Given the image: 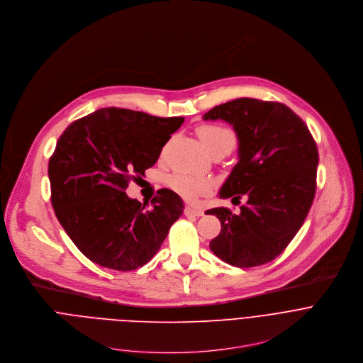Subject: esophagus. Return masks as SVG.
<instances>
[{
	"label": "esophagus",
	"mask_w": 363,
	"mask_h": 363,
	"mask_svg": "<svg viewBox=\"0 0 363 363\" xmlns=\"http://www.w3.org/2000/svg\"><path fill=\"white\" fill-rule=\"evenodd\" d=\"M203 210L199 208V207H190V206H186L184 207V214L186 216H203Z\"/></svg>",
	"instance_id": "esophagus-1"
}]
</instances>
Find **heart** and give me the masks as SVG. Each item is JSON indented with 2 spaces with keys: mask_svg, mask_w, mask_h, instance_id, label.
<instances>
[{
  "mask_svg": "<svg viewBox=\"0 0 363 363\" xmlns=\"http://www.w3.org/2000/svg\"><path fill=\"white\" fill-rule=\"evenodd\" d=\"M197 135L200 137L204 147L211 153L214 150H232L236 144V134L235 131L223 124L207 123L197 127ZM170 187L180 194L183 199L189 201L197 200L200 196L206 194L210 190V183L206 179L176 173L169 180Z\"/></svg>",
  "mask_w": 363,
  "mask_h": 363,
  "instance_id": "b5f03b06",
  "label": "heart"
}]
</instances>
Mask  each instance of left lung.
<instances>
[{"mask_svg": "<svg viewBox=\"0 0 363 363\" xmlns=\"http://www.w3.org/2000/svg\"><path fill=\"white\" fill-rule=\"evenodd\" d=\"M203 118L230 123L239 138V163L219 196L233 203L247 199L238 214L228 207L206 211L222 223L210 250L243 269L269 263L296 236L313 203L316 143L305 121L277 101L236 99Z\"/></svg>", "mask_w": 363, "mask_h": 363, "instance_id": "left-lung-1", "label": "left lung"}]
</instances>
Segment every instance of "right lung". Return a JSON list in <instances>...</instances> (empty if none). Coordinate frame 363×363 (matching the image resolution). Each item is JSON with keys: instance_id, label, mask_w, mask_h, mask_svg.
<instances>
[{"instance_id": "right-lung-1", "label": "right lung", "mask_w": 363, "mask_h": 363, "mask_svg": "<svg viewBox=\"0 0 363 363\" xmlns=\"http://www.w3.org/2000/svg\"><path fill=\"white\" fill-rule=\"evenodd\" d=\"M183 117L108 107L72 121L48 162L58 222L91 262L130 272L146 264L183 214L182 199L162 189L146 210L125 194L157 162Z\"/></svg>"}]
</instances>
